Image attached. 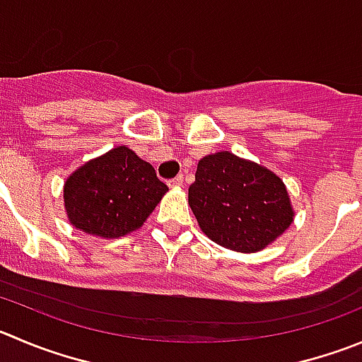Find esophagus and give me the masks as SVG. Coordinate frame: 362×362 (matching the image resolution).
Listing matches in <instances>:
<instances>
[{"label":"esophagus","mask_w":362,"mask_h":362,"mask_svg":"<svg viewBox=\"0 0 362 362\" xmlns=\"http://www.w3.org/2000/svg\"><path fill=\"white\" fill-rule=\"evenodd\" d=\"M168 187H170V188H181V187H183V175H177V177L170 179V181H168Z\"/></svg>","instance_id":"34e87169"}]
</instances>
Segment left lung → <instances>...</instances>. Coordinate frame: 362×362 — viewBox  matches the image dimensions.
<instances>
[{"label":"left lung","instance_id":"left-lung-1","mask_svg":"<svg viewBox=\"0 0 362 362\" xmlns=\"http://www.w3.org/2000/svg\"><path fill=\"white\" fill-rule=\"evenodd\" d=\"M188 204L209 240L245 254L274 243L295 218L282 179L229 151L199 161Z\"/></svg>","mask_w":362,"mask_h":362}]
</instances>
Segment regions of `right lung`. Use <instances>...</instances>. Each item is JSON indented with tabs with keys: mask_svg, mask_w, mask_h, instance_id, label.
Here are the masks:
<instances>
[{
	"mask_svg": "<svg viewBox=\"0 0 362 362\" xmlns=\"http://www.w3.org/2000/svg\"><path fill=\"white\" fill-rule=\"evenodd\" d=\"M167 192L153 165L119 146L69 175L64 204L76 229L113 240L140 229Z\"/></svg>",
	"mask_w": 362,
	"mask_h": 362,
	"instance_id": "right-lung-1",
	"label": "right lung"
}]
</instances>
